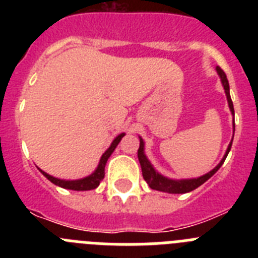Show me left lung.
Here are the masks:
<instances>
[{
    "label": "left lung",
    "instance_id": "obj_1",
    "mask_svg": "<svg viewBox=\"0 0 258 258\" xmlns=\"http://www.w3.org/2000/svg\"><path fill=\"white\" fill-rule=\"evenodd\" d=\"M216 71H217L218 76L221 79V83H222L223 89H225V94H226L227 98V103H229V108L231 111L232 116H234V106H232V101L231 97H230V86H229V81H227V77L225 75L222 70L220 67H216ZM232 129L235 131V122H232ZM234 138V136H232ZM231 145L232 141L230 142V145L227 146V150L223 155L222 160L218 163L217 166H214L213 169L211 172H208L207 174L200 175L198 178H187V179H174V178H168L165 175H163L161 173L157 172L156 169L154 168V165L151 164V161L147 159L145 154V142H143L142 137H140V149H138V160H140L141 168H142V175L145 181L147 182L150 187L152 190H157V191H163V192H168V194H186L190 192V191L195 190L199 186H202L203 183L206 181H208L211 178L212 175L214 173L217 172L218 169L221 168V165L223 164L225 159H226L227 154L231 150Z\"/></svg>",
    "mask_w": 258,
    "mask_h": 258
}]
</instances>
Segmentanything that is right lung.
Segmentation results:
<instances>
[{
    "instance_id": "1",
    "label": "right lung",
    "mask_w": 258,
    "mask_h": 258,
    "mask_svg": "<svg viewBox=\"0 0 258 258\" xmlns=\"http://www.w3.org/2000/svg\"><path fill=\"white\" fill-rule=\"evenodd\" d=\"M124 136H125V133H121L116 137L115 140L112 141V143H111V146H109L108 149L104 151V154L102 155L101 160H99V164H98V166L95 168L94 172H93L92 174H89V175H86V177H84V178L60 179V178H56V177H52V175L47 174L46 172H44V170L40 169V168H38V170H40V172L42 173V174H44L50 182H52V183L56 184V186H59V187H61V188H67V190H75V191L94 190V188H97L98 186H99V183H101L102 179L104 178V166H106L108 157L111 156V154H112L113 151H115L116 146L120 143V141H121V138Z\"/></svg>"
}]
</instances>
